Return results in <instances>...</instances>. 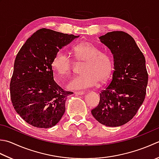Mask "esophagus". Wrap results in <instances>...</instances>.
Instances as JSON below:
<instances>
[{
    "label": "esophagus",
    "mask_w": 159,
    "mask_h": 159,
    "mask_svg": "<svg viewBox=\"0 0 159 159\" xmlns=\"http://www.w3.org/2000/svg\"><path fill=\"white\" fill-rule=\"evenodd\" d=\"M74 94H75L76 95H83L85 94V92H74Z\"/></svg>",
    "instance_id": "1"
}]
</instances>
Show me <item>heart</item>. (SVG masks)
Masks as SVG:
<instances>
[{"instance_id":"1","label":"heart","mask_w":159,"mask_h":159,"mask_svg":"<svg viewBox=\"0 0 159 159\" xmlns=\"http://www.w3.org/2000/svg\"><path fill=\"white\" fill-rule=\"evenodd\" d=\"M77 61L85 63L82 75L74 78L67 88L70 90L85 89L96 85L99 81L103 83L109 80L114 71V61L111 56L102 52L97 46L88 42H83L74 48ZM52 67L61 79L67 78L74 68V62L65 51H58L53 58Z\"/></svg>"}]
</instances>
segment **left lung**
<instances>
[{
  "instance_id": "obj_1",
  "label": "left lung",
  "mask_w": 159,
  "mask_h": 159,
  "mask_svg": "<svg viewBox=\"0 0 159 159\" xmlns=\"http://www.w3.org/2000/svg\"><path fill=\"white\" fill-rule=\"evenodd\" d=\"M98 39L113 55L114 70L110 85L100 93L98 106L91 112L102 125L119 127L129 122L144 101L148 81L145 59L125 32H108Z\"/></svg>"
}]
</instances>
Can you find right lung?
Returning a JSON list of instances; mask_svg holds the SVG:
<instances>
[{
	"label": "right lung",
	"instance_id": "1",
	"mask_svg": "<svg viewBox=\"0 0 159 159\" xmlns=\"http://www.w3.org/2000/svg\"><path fill=\"white\" fill-rule=\"evenodd\" d=\"M79 36L43 28L34 33L18 52L10 82L14 110L27 123L39 128L57 125L65 111L67 96L54 80L55 54Z\"/></svg>",
	"mask_w": 159,
	"mask_h": 159
}]
</instances>
